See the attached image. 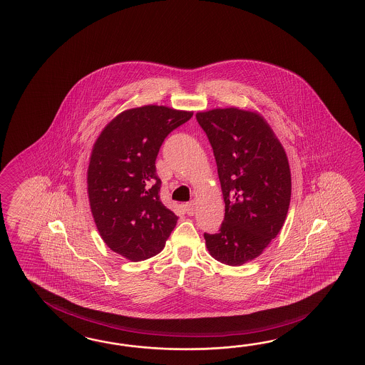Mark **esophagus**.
<instances>
[{"label": "esophagus", "mask_w": 365, "mask_h": 365, "mask_svg": "<svg viewBox=\"0 0 365 365\" xmlns=\"http://www.w3.org/2000/svg\"><path fill=\"white\" fill-rule=\"evenodd\" d=\"M185 210H187V215H193L195 212V201H190L185 204Z\"/></svg>", "instance_id": "34e87169"}]
</instances>
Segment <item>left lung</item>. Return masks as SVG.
<instances>
[{
  "label": "left lung",
  "mask_w": 365,
  "mask_h": 365,
  "mask_svg": "<svg viewBox=\"0 0 365 365\" xmlns=\"http://www.w3.org/2000/svg\"><path fill=\"white\" fill-rule=\"evenodd\" d=\"M217 161L225 220L205 234L209 254L237 267L252 262L277 237L288 214L292 176L288 156L257 111L217 108L195 114Z\"/></svg>",
  "instance_id": "obj_1"
}]
</instances>
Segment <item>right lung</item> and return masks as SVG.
Masks as SVG:
<instances>
[{
	"label": "right lung",
	"mask_w": 365,
	"mask_h": 365,
	"mask_svg": "<svg viewBox=\"0 0 365 365\" xmlns=\"http://www.w3.org/2000/svg\"><path fill=\"white\" fill-rule=\"evenodd\" d=\"M193 111L145 105L119 113L94 142L86 190L96 227L111 251L131 262L159 254L178 217L161 204L155 160L172 130Z\"/></svg>",
	"instance_id": "add662e5"
}]
</instances>
